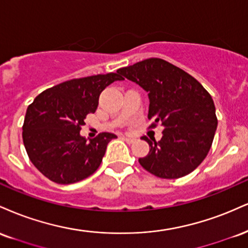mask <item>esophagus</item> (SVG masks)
I'll list each match as a JSON object with an SVG mask.
<instances>
[{
  "label": "esophagus",
  "instance_id": "1",
  "mask_svg": "<svg viewBox=\"0 0 248 248\" xmlns=\"http://www.w3.org/2000/svg\"><path fill=\"white\" fill-rule=\"evenodd\" d=\"M122 139L125 140L127 142V144H132V142H135V139L133 138H130V137H122Z\"/></svg>",
  "mask_w": 248,
  "mask_h": 248
}]
</instances>
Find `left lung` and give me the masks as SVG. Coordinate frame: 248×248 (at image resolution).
<instances>
[{
    "label": "left lung",
    "instance_id": "1",
    "mask_svg": "<svg viewBox=\"0 0 248 248\" xmlns=\"http://www.w3.org/2000/svg\"><path fill=\"white\" fill-rule=\"evenodd\" d=\"M117 73L148 93L150 127H165L160 141L141 137L150 152L139 158L147 171L161 179H179L196 170L210 151L217 129L211 95L196 78L160 58H150Z\"/></svg>",
    "mask_w": 248,
    "mask_h": 248
}]
</instances>
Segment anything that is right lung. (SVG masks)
Listing matches in <instances>:
<instances>
[{
	"label": "right lung",
	"instance_id": "add662e5",
	"mask_svg": "<svg viewBox=\"0 0 248 248\" xmlns=\"http://www.w3.org/2000/svg\"><path fill=\"white\" fill-rule=\"evenodd\" d=\"M117 73L72 78L44 90L28 107L23 142L29 159L44 176L59 185H71L92 175L100 167L113 133L93 139L80 136L88 113L96 111L102 90Z\"/></svg>",
	"mask_w": 248,
	"mask_h": 248
}]
</instances>
